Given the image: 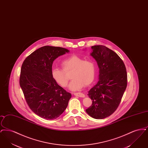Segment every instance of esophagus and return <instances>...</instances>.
Instances as JSON below:
<instances>
[{"mask_svg":"<svg viewBox=\"0 0 148 148\" xmlns=\"http://www.w3.org/2000/svg\"><path fill=\"white\" fill-rule=\"evenodd\" d=\"M74 94V95H75L77 97H80V98H84L85 97L84 94L82 92H75Z\"/></svg>","mask_w":148,"mask_h":148,"instance_id":"obj_1","label":"esophagus"}]
</instances>
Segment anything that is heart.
<instances>
[{
  "label": "heart",
  "instance_id": "b5f03b06",
  "mask_svg": "<svg viewBox=\"0 0 148 148\" xmlns=\"http://www.w3.org/2000/svg\"><path fill=\"white\" fill-rule=\"evenodd\" d=\"M63 70L54 68L51 71V77L58 84L66 87L70 77L66 73L73 71L71 77L73 79L69 85L71 90L81 89L84 85H89L93 82L96 75V64L92 59H85L77 56H72L62 63Z\"/></svg>",
  "mask_w": 148,
  "mask_h": 148
}]
</instances>
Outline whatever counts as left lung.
<instances>
[{"label": "left lung", "mask_w": 148, "mask_h": 148, "mask_svg": "<svg viewBox=\"0 0 148 148\" xmlns=\"http://www.w3.org/2000/svg\"><path fill=\"white\" fill-rule=\"evenodd\" d=\"M90 56L99 69L98 83L88 92L92 106L86 112L96 119L112 115L118 108L127 86V73L123 61L112 50L103 45L92 47Z\"/></svg>", "instance_id": "8db88e82"}]
</instances>
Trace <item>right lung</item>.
Listing matches in <instances>:
<instances>
[{
	"label": "right lung",
	"instance_id": "add662e5",
	"mask_svg": "<svg viewBox=\"0 0 148 148\" xmlns=\"http://www.w3.org/2000/svg\"><path fill=\"white\" fill-rule=\"evenodd\" d=\"M69 52L61 47L44 46L33 52L22 64L19 83L24 97L30 109L44 119L60 116L71 97L51 75L54 60Z\"/></svg>",
	"mask_w": 148,
	"mask_h": 148
}]
</instances>
